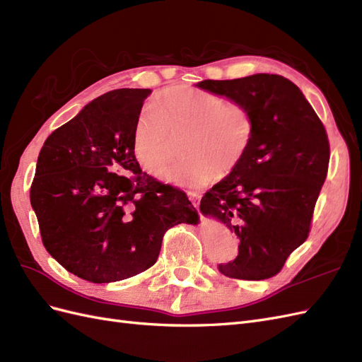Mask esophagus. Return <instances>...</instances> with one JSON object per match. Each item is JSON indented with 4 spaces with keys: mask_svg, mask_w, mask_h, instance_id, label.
Listing matches in <instances>:
<instances>
[{
    "mask_svg": "<svg viewBox=\"0 0 362 362\" xmlns=\"http://www.w3.org/2000/svg\"><path fill=\"white\" fill-rule=\"evenodd\" d=\"M189 198L192 201V204L198 208L199 206V202H201V194L196 193V192H189Z\"/></svg>",
    "mask_w": 362,
    "mask_h": 362,
    "instance_id": "obj_1",
    "label": "esophagus"
}]
</instances>
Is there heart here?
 Segmentation results:
<instances>
[{"label":"heart","mask_w":362,"mask_h":362,"mask_svg":"<svg viewBox=\"0 0 362 362\" xmlns=\"http://www.w3.org/2000/svg\"><path fill=\"white\" fill-rule=\"evenodd\" d=\"M254 133L255 117L245 103L226 101L189 86H172L137 116L131 149L141 169L157 175L169 160L172 136L184 134L182 152L187 156L164 169L161 178L201 189L217 173L225 177L242 163Z\"/></svg>","instance_id":"1"}]
</instances>
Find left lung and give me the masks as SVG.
<instances>
[{
    "label": "left lung",
    "mask_w": 362,
    "mask_h": 362,
    "mask_svg": "<svg viewBox=\"0 0 362 362\" xmlns=\"http://www.w3.org/2000/svg\"><path fill=\"white\" fill-rule=\"evenodd\" d=\"M204 90L245 103L255 133L242 163L201 201L240 240L225 276L261 281L278 275L308 238L314 206L329 166V140L299 87L282 75L204 80Z\"/></svg>",
    "instance_id": "obj_1"
}]
</instances>
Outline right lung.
I'll return each mask as SVG.
<instances>
[{
    "label": "right lung",
    "instance_id": "obj_1",
    "mask_svg": "<svg viewBox=\"0 0 362 362\" xmlns=\"http://www.w3.org/2000/svg\"><path fill=\"white\" fill-rule=\"evenodd\" d=\"M149 89H116L87 104L43 144L30 201L49 255L95 284L156 264L164 233L196 223L187 194L141 172L131 149Z\"/></svg>",
    "mask_w": 362,
    "mask_h": 362
}]
</instances>
